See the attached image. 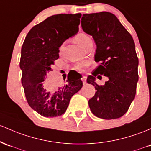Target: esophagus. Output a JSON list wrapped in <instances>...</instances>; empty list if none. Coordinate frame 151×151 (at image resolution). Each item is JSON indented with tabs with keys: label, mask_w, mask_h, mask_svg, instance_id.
I'll return each instance as SVG.
<instances>
[{
	"label": "esophagus",
	"mask_w": 151,
	"mask_h": 151,
	"mask_svg": "<svg viewBox=\"0 0 151 151\" xmlns=\"http://www.w3.org/2000/svg\"><path fill=\"white\" fill-rule=\"evenodd\" d=\"M82 82H83V84H86L87 83V77H85V76H83V77H82Z\"/></svg>",
	"instance_id": "34e87169"
}]
</instances>
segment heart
Instances as JSON below:
<instances>
[{"mask_svg": "<svg viewBox=\"0 0 151 151\" xmlns=\"http://www.w3.org/2000/svg\"><path fill=\"white\" fill-rule=\"evenodd\" d=\"M74 39H75V41L78 43L79 45L84 47V46L85 45L86 42H87L89 39H90V38H89L87 34H84V33H79V34H77V35L74 37ZM63 48H64V45L62 44V45L60 46V47H59V51H60V52H62L63 51ZM86 65H87V63L86 62L79 63V64H76V65L74 67V69H76V70L77 71H82L84 70V67H86Z\"/></svg>", "mask_w": 151, "mask_h": 151, "instance_id": "heart-1", "label": "heart"}]
</instances>
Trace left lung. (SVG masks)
<instances>
[{
	"label": "left lung",
	"instance_id": "8db88e82",
	"mask_svg": "<svg viewBox=\"0 0 151 151\" xmlns=\"http://www.w3.org/2000/svg\"><path fill=\"white\" fill-rule=\"evenodd\" d=\"M83 31L92 36L97 45L94 61L100 62L87 82L93 84L95 94L89 100L94 115L105 120L125 115L136 93L138 81V58L130 33L114 14L109 12L84 14ZM109 77L104 86H98L95 77Z\"/></svg>",
	"mask_w": 151,
	"mask_h": 151
}]
</instances>
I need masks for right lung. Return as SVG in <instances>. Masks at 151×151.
Returning <instances> with one entry per match:
<instances>
[{"label": "right lung", "mask_w": 151, "mask_h": 151, "mask_svg": "<svg viewBox=\"0 0 151 151\" xmlns=\"http://www.w3.org/2000/svg\"><path fill=\"white\" fill-rule=\"evenodd\" d=\"M82 14L51 16L32 28L26 36L20 60L21 83L30 107L46 117L62 115L69 101L82 87L78 78L67 77V84L51 88L44 82L59 58V47L79 31Z\"/></svg>", "instance_id": "obj_1"}]
</instances>
